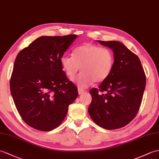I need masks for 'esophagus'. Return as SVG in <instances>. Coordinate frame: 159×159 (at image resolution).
<instances>
[{"instance_id":"obj_1","label":"esophagus","mask_w":159,"mask_h":159,"mask_svg":"<svg viewBox=\"0 0 159 159\" xmlns=\"http://www.w3.org/2000/svg\"><path fill=\"white\" fill-rule=\"evenodd\" d=\"M78 92H79V95H81V94H83L84 92H85V91L83 90V89H79Z\"/></svg>"}]
</instances>
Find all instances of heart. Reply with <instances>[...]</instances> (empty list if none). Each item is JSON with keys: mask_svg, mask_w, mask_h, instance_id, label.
<instances>
[{"mask_svg": "<svg viewBox=\"0 0 159 159\" xmlns=\"http://www.w3.org/2000/svg\"><path fill=\"white\" fill-rule=\"evenodd\" d=\"M60 64L69 79H72L78 72L83 71L76 79L80 88H87L93 84L106 80L111 72L114 65V55L106 47L91 43L77 47L73 55H64Z\"/></svg>", "mask_w": 159, "mask_h": 159, "instance_id": "1", "label": "heart"}]
</instances>
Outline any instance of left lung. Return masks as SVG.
I'll use <instances>...</instances> for the list:
<instances>
[{"label":"left lung","mask_w":159,"mask_h":159,"mask_svg":"<svg viewBox=\"0 0 159 159\" xmlns=\"http://www.w3.org/2000/svg\"><path fill=\"white\" fill-rule=\"evenodd\" d=\"M114 53L111 72L89 93L92 101L88 112L95 123L106 129L125 127L134 119L141 105L146 75L139 57L119 41H102ZM106 91L104 94L99 92Z\"/></svg>","instance_id":"obj_1"}]
</instances>
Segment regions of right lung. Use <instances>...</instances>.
Listing matches in <instances>:
<instances>
[{"label":"right lung","mask_w":159,"mask_h":159,"mask_svg":"<svg viewBox=\"0 0 159 159\" xmlns=\"http://www.w3.org/2000/svg\"><path fill=\"white\" fill-rule=\"evenodd\" d=\"M76 38V34L40 36L17 55L11 93L22 119L35 129L49 131L57 127L78 97L77 87L60 64Z\"/></svg>","instance_id":"right-lung-1"}]
</instances>
